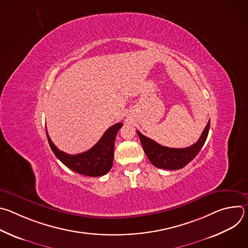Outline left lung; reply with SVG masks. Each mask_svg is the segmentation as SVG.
<instances>
[{"label": "left lung", "instance_id": "obj_1", "mask_svg": "<svg viewBox=\"0 0 248 248\" xmlns=\"http://www.w3.org/2000/svg\"><path fill=\"white\" fill-rule=\"evenodd\" d=\"M209 128L210 121L197 142L186 148H170L162 146L156 141L140 133L138 130L136 131L145 154L155 167L165 170H180L192 161L199 153L207 139Z\"/></svg>", "mask_w": 248, "mask_h": 248}]
</instances>
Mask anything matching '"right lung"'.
Segmentation results:
<instances>
[{"label": "right lung", "mask_w": 248, "mask_h": 248, "mask_svg": "<svg viewBox=\"0 0 248 248\" xmlns=\"http://www.w3.org/2000/svg\"><path fill=\"white\" fill-rule=\"evenodd\" d=\"M123 125L122 123L112 125L92 148L77 155H69L59 150L52 142L47 128L46 134L52 151L64 166L83 175L101 176L107 173L113 167L115 139Z\"/></svg>", "instance_id": "obj_1"}]
</instances>
